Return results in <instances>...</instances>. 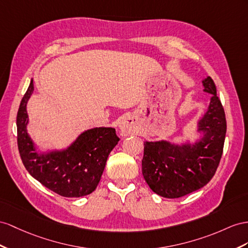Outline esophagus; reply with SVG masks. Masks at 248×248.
<instances>
[{
  "label": "esophagus",
  "mask_w": 248,
  "mask_h": 248,
  "mask_svg": "<svg viewBox=\"0 0 248 248\" xmlns=\"http://www.w3.org/2000/svg\"><path fill=\"white\" fill-rule=\"evenodd\" d=\"M118 128L120 131V134H122L123 136H128L135 131L134 122H133V119L130 117L124 118V120H122L119 124Z\"/></svg>",
  "instance_id": "1"
}]
</instances>
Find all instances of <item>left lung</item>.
Returning a JSON list of instances; mask_svg holds the SVG:
<instances>
[{
	"label": "left lung",
	"mask_w": 248,
	"mask_h": 248,
	"mask_svg": "<svg viewBox=\"0 0 248 248\" xmlns=\"http://www.w3.org/2000/svg\"><path fill=\"white\" fill-rule=\"evenodd\" d=\"M202 84L212 97L197 124L200 138L193 143L168 140L143 143V178L154 193L164 198H179L203 187L219 166L226 134L225 113L214 80L207 76Z\"/></svg>",
	"instance_id": "left-lung-1"
}]
</instances>
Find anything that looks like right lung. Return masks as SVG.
<instances>
[{
  "mask_svg": "<svg viewBox=\"0 0 248 248\" xmlns=\"http://www.w3.org/2000/svg\"><path fill=\"white\" fill-rule=\"evenodd\" d=\"M33 90L31 79L16 115L17 147L25 168L44 186L62 197L78 198L91 194L103 175L108 156L119 141L115 129H89L66 149L36 151L27 132V103Z\"/></svg>",
  "mask_w": 248,
  "mask_h": 248,
  "instance_id": "1",
  "label": "right lung"
}]
</instances>
